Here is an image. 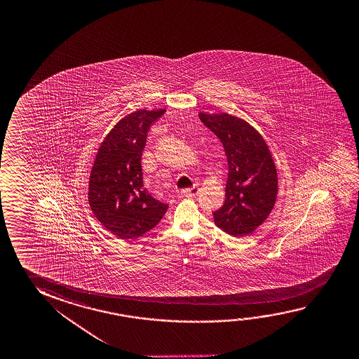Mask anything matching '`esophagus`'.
<instances>
[{
    "label": "esophagus",
    "instance_id": "34e87169",
    "mask_svg": "<svg viewBox=\"0 0 359 359\" xmlns=\"http://www.w3.org/2000/svg\"><path fill=\"white\" fill-rule=\"evenodd\" d=\"M198 193H199V188H198V187H193L191 189L182 190V195H184V196H188V198H193L195 195H198Z\"/></svg>",
    "mask_w": 359,
    "mask_h": 359
}]
</instances>
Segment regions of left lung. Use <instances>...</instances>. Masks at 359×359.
<instances>
[{"instance_id": "obj_1", "label": "left lung", "mask_w": 359, "mask_h": 359, "mask_svg": "<svg viewBox=\"0 0 359 359\" xmlns=\"http://www.w3.org/2000/svg\"><path fill=\"white\" fill-rule=\"evenodd\" d=\"M200 120L219 137L228 159L224 205L212 212L217 228L233 236L252 234L276 204L278 175L264 139L252 125L229 114H204Z\"/></svg>"}]
</instances>
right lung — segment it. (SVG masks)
I'll list each match as a JSON object with an SVG mask.
<instances>
[{"label": "right lung", "mask_w": 359, "mask_h": 359, "mask_svg": "<svg viewBox=\"0 0 359 359\" xmlns=\"http://www.w3.org/2000/svg\"><path fill=\"white\" fill-rule=\"evenodd\" d=\"M137 110L121 118L101 142L88 182V204L114 236L135 239L159 224L169 205L142 184V156L150 126L164 114Z\"/></svg>", "instance_id": "obj_1"}]
</instances>
